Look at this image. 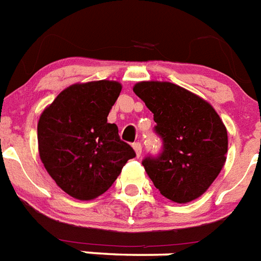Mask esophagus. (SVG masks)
<instances>
[{"label":"esophagus","instance_id":"esophagus-1","mask_svg":"<svg viewBox=\"0 0 261 261\" xmlns=\"http://www.w3.org/2000/svg\"><path fill=\"white\" fill-rule=\"evenodd\" d=\"M133 148H134L137 156H141V154H142V144L139 143V142H135V143L133 144Z\"/></svg>","mask_w":261,"mask_h":261}]
</instances>
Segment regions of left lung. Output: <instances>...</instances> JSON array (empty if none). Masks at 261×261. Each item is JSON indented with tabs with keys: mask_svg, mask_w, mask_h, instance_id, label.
I'll return each instance as SVG.
<instances>
[{
	"mask_svg": "<svg viewBox=\"0 0 261 261\" xmlns=\"http://www.w3.org/2000/svg\"><path fill=\"white\" fill-rule=\"evenodd\" d=\"M134 93L154 114V131L163 141L158 156L142 164L155 187L175 203L198 199L225 163L228 137L214 107L171 82H139Z\"/></svg>",
	"mask_w": 261,
	"mask_h": 261,
	"instance_id": "8db88e82",
	"label": "left lung"
}]
</instances>
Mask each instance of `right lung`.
Wrapping results in <instances>:
<instances>
[{"label":"right lung","instance_id":"obj_1","mask_svg":"<svg viewBox=\"0 0 261 261\" xmlns=\"http://www.w3.org/2000/svg\"><path fill=\"white\" fill-rule=\"evenodd\" d=\"M120 90L115 81L75 83L39 117V158L57 186L73 198H98L135 156L120 141L117 124L107 123Z\"/></svg>","mask_w":261,"mask_h":261}]
</instances>
